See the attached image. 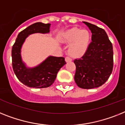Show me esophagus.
I'll return each instance as SVG.
<instances>
[{"label":"esophagus","instance_id":"esophagus-1","mask_svg":"<svg viewBox=\"0 0 125 125\" xmlns=\"http://www.w3.org/2000/svg\"><path fill=\"white\" fill-rule=\"evenodd\" d=\"M65 61H66V62H70V61H72V59L70 58V57H65Z\"/></svg>","mask_w":125,"mask_h":125}]
</instances>
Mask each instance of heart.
<instances>
[{
    "label": "heart",
    "instance_id": "1",
    "mask_svg": "<svg viewBox=\"0 0 125 125\" xmlns=\"http://www.w3.org/2000/svg\"><path fill=\"white\" fill-rule=\"evenodd\" d=\"M63 42L71 43L69 52L72 56H80L86 50L89 42V33L86 30L73 28L65 32Z\"/></svg>",
    "mask_w": 125,
    "mask_h": 125
}]
</instances>
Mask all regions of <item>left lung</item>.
<instances>
[{
	"mask_svg": "<svg viewBox=\"0 0 125 125\" xmlns=\"http://www.w3.org/2000/svg\"><path fill=\"white\" fill-rule=\"evenodd\" d=\"M91 33V42L81 58L74 60L75 83L82 89L102 85L113 69V48L106 32L95 25L83 21Z\"/></svg>",
	"mask_w": 125,
	"mask_h": 125,
	"instance_id": "obj_1",
	"label": "left lung"
}]
</instances>
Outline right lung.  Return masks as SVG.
Wrapping results in <instances>:
<instances>
[{
  "label": "right lung",
  "mask_w": 125,
  "mask_h": 125,
  "mask_svg": "<svg viewBox=\"0 0 125 125\" xmlns=\"http://www.w3.org/2000/svg\"><path fill=\"white\" fill-rule=\"evenodd\" d=\"M50 27V23L42 22L30 25L18 34L12 48L13 71L18 80L28 87L45 88L50 86L55 80L59 70L66 63L62 57L48 56L36 66L29 68L22 61L21 49L26 38L34 33H49Z\"/></svg>",
  "instance_id": "add662e5"
}]
</instances>
